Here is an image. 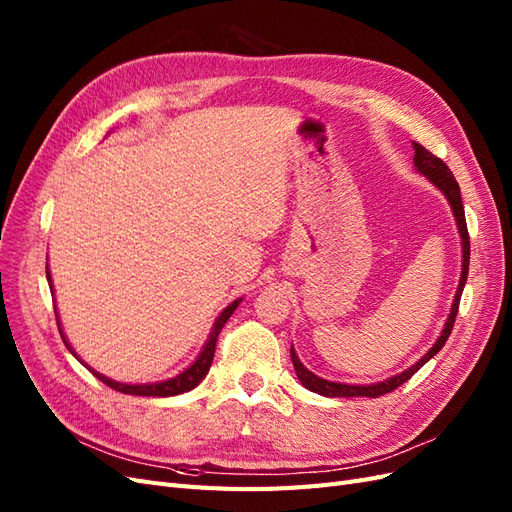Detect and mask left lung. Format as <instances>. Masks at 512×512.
Masks as SVG:
<instances>
[{
	"label": "left lung",
	"mask_w": 512,
	"mask_h": 512,
	"mask_svg": "<svg viewBox=\"0 0 512 512\" xmlns=\"http://www.w3.org/2000/svg\"><path fill=\"white\" fill-rule=\"evenodd\" d=\"M414 166H416V170H421L423 175H427V179L433 185H436V188H440L444 192V196L448 198V203H451V207H453V213H455V218H457V226H459V232H461V239H463V265H461L463 269H461V280H459V288H457L455 301H453L451 316H448L446 327H444L442 335L438 337V342L433 344V348L423 356L421 361H418L416 365H412L410 369H406L404 374H399V376L389 378V380H384V382H378V384H369V386L339 384V382H329V380H324V378H318V376L312 374V371L305 369L303 363L299 361V356L294 354V350H290L292 365H294V371H297L301 384L305 386V389L314 391L318 395H324V397H380V395L391 393V391L397 389V386L408 382L416 374V371L421 369L431 359L433 354H438L442 350V346L446 344L448 335H451V331H453V324H455V318H457V312H459L461 292H463V286H466L468 267H470V235H468L466 213H463L459 183L455 181L451 168H448L438 156H433V153L427 151L421 143H414Z\"/></svg>",
	"instance_id": "left-lung-1"
}]
</instances>
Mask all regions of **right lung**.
Segmentation results:
<instances>
[{"instance_id":"right-lung-1","label":"right lung","mask_w":512,"mask_h":512,"mask_svg":"<svg viewBox=\"0 0 512 512\" xmlns=\"http://www.w3.org/2000/svg\"><path fill=\"white\" fill-rule=\"evenodd\" d=\"M46 280H49V286L53 288L51 275H49V267H46ZM239 301H241V299H239ZM239 301H232V303L224 309L222 316H220L218 320H215L213 333L209 335V342L205 344L203 352H200L196 363H194L192 367L185 369L183 374H179L177 378H170V380H164V382H158V384H121V382L104 378L102 374H98V371H94V369H89V371H94V376H96L98 380H102L106 386H111V389H115V391H119V393H128V395L170 397V395H181V393H185V391H192L194 386H198V382L207 376V371H209V367H211V363H213V356H215V344H218V335H220L224 324L228 322V318L232 316V312H235V309H237ZM57 327H59V324H57ZM59 333H61V327H59ZM61 339H64V344L68 346L64 333H61ZM68 350L72 352L70 346H68ZM72 354H74V352H72Z\"/></svg>"}]
</instances>
